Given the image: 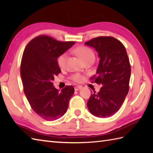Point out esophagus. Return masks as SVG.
<instances>
[{"instance_id":"obj_1","label":"esophagus","mask_w":153,"mask_h":153,"mask_svg":"<svg viewBox=\"0 0 153 153\" xmlns=\"http://www.w3.org/2000/svg\"><path fill=\"white\" fill-rule=\"evenodd\" d=\"M82 88V86H81V85H78V86H76L74 87V89H75V91H79V90H80Z\"/></svg>"}]
</instances>
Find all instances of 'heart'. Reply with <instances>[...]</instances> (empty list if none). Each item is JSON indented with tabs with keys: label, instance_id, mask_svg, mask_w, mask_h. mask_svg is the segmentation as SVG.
<instances>
[{
	"label": "heart",
	"instance_id": "1",
	"mask_svg": "<svg viewBox=\"0 0 153 153\" xmlns=\"http://www.w3.org/2000/svg\"><path fill=\"white\" fill-rule=\"evenodd\" d=\"M74 53L82 58L84 62H93L95 60V54H94L93 51L89 47L86 46H78L74 48ZM68 55L66 53H63L60 54L59 56L57 57L56 62L58 67L60 69H63L66 66V63L67 60ZM70 78L76 82H80L82 80L83 77L80 74H75L71 75Z\"/></svg>",
	"mask_w": 153,
	"mask_h": 153
}]
</instances>
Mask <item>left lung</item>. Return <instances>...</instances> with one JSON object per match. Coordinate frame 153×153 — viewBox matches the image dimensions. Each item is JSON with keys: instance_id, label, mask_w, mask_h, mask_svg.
<instances>
[{"instance_id": "obj_1", "label": "left lung", "mask_w": 153, "mask_h": 153, "mask_svg": "<svg viewBox=\"0 0 153 153\" xmlns=\"http://www.w3.org/2000/svg\"><path fill=\"white\" fill-rule=\"evenodd\" d=\"M85 45L95 48L100 58L93 83L101 85L87 101L90 112L99 118L114 114L122 106L129 91L131 66L123 45L113 37H98Z\"/></svg>"}]
</instances>
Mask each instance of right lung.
<instances>
[{
	"mask_svg": "<svg viewBox=\"0 0 153 153\" xmlns=\"http://www.w3.org/2000/svg\"><path fill=\"white\" fill-rule=\"evenodd\" d=\"M74 44V41H59L47 35H39L27 45L23 53L20 75L24 93L33 111L48 121L66 113L74 93L73 86L59 91L53 83L54 76L61 71L57 57Z\"/></svg>",
	"mask_w": 153,
	"mask_h": 153,
	"instance_id": "add662e5",
	"label": "right lung"
}]
</instances>
